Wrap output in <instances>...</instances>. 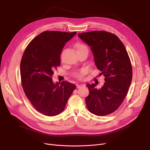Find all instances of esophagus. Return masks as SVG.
Returning <instances> with one entry per match:
<instances>
[{
  "mask_svg": "<svg viewBox=\"0 0 150 150\" xmlns=\"http://www.w3.org/2000/svg\"><path fill=\"white\" fill-rule=\"evenodd\" d=\"M85 85L84 84H78L77 85V86H76V88H81V87H83V86H84Z\"/></svg>",
  "mask_w": 150,
  "mask_h": 150,
  "instance_id": "esophagus-1",
  "label": "esophagus"
}]
</instances>
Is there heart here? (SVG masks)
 Returning <instances> with one entry per match:
<instances>
[{
    "instance_id": "1",
    "label": "heart",
    "mask_w": 150,
    "mask_h": 150,
    "mask_svg": "<svg viewBox=\"0 0 150 150\" xmlns=\"http://www.w3.org/2000/svg\"><path fill=\"white\" fill-rule=\"evenodd\" d=\"M76 48L77 49V51L81 50H88L87 47H86L84 44H78L76 45ZM86 72V69H81L80 71H78V72H76L74 74V76H75V78H78V79L81 80L82 78H83L84 75H85Z\"/></svg>"
}]
</instances>
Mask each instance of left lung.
Returning a JSON list of instances; mask_svg holds the SVG:
<instances>
[{"instance_id":"8db88e82","label":"left lung","mask_w":150,"mask_h":150,"mask_svg":"<svg viewBox=\"0 0 150 150\" xmlns=\"http://www.w3.org/2000/svg\"><path fill=\"white\" fill-rule=\"evenodd\" d=\"M78 35L91 47L96 66L105 77V83L99 89L95 84H86L89 90L86 106L98 116L111 114L122 103L131 83L132 69L128 52L113 33L93 31Z\"/></svg>"}]
</instances>
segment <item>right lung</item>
<instances>
[{"instance_id":"add662e5","label":"right lung","mask_w":150,"mask_h":150,"mask_svg":"<svg viewBox=\"0 0 150 150\" xmlns=\"http://www.w3.org/2000/svg\"><path fill=\"white\" fill-rule=\"evenodd\" d=\"M72 33L45 31L31 41L23 52L20 64L23 91L33 107L47 116L57 115L64 110L76 86L68 81L61 85L52 81L53 70L60 66V54Z\"/></svg>"}]
</instances>
